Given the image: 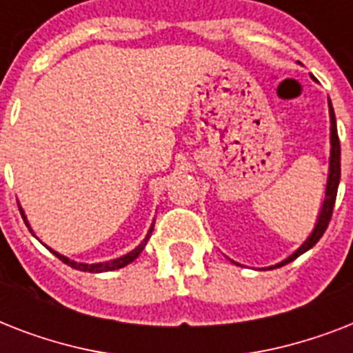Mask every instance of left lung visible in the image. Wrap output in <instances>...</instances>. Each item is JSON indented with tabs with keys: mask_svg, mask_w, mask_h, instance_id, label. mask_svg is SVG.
Here are the masks:
<instances>
[{
	"mask_svg": "<svg viewBox=\"0 0 353 353\" xmlns=\"http://www.w3.org/2000/svg\"><path fill=\"white\" fill-rule=\"evenodd\" d=\"M330 106V122H332V126H330V144H332V148H330V174H328V183H326V196H324V203L323 209H321V214H319L317 225L312 231V234L307 236V240L302 243L299 249H296L291 256H288L285 260H282L280 263L273 265V268H282L285 263L293 262L296 256H301L306 251H310L315 243H317L321 238H323L324 231L328 229V223L332 220V212H334V205H335V198H337V188H339V179H341V143H339V135H337V124H335V113L334 108H332V102L328 101ZM269 268V269H273Z\"/></svg>",
	"mask_w": 353,
	"mask_h": 353,
	"instance_id": "8db88e82",
	"label": "left lung"
}]
</instances>
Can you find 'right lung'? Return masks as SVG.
<instances>
[{
    "label": "right lung",
    "mask_w": 353,
    "mask_h": 353,
    "mask_svg": "<svg viewBox=\"0 0 353 353\" xmlns=\"http://www.w3.org/2000/svg\"><path fill=\"white\" fill-rule=\"evenodd\" d=\"M19 212H21V218H23L25 225L29 227V231H32V229H30V225H29V221H27V218H25L21 207H19ZM152 231H154V223H152V227H150V231H148V234H146V238H144V240L141 241V243H139V245L135 247L133 251H130V252H128V254H124V256H121V258L110 260V262L80 263V262H74V260H69L68 256H63V254H60V252L52 251L51 247H47V249H49V251H51L52 254H54V256L60 258V260H62L63 263H68V265H71V268H73V269H79V271H88V273H104V271H115V269H121V268H124V265H128V263H132L133 260H135V258H137L139 254L143 252L144 245H146V241H148V238H150V234H152Z\"/></svg>",
    "instance_id": "obj_1"
}]
</instances>
